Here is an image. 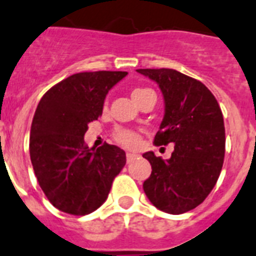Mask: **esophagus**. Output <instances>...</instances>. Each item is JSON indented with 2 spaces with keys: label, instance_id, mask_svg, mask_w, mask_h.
<instances>
[{
  "label": "esophagus",
  "instance_id": "1",
  "mask_svg": "<svg viewBox=\"0 0 256 256\" xmlns=\"http://www.w3.org/2000/svg\"><path fill=\"white\" fill-rule=\"evenodd\" d=\"M138 154H135V153H130V152H128L126 153V158H128V162H130L131 160H134L135 157H136Z\"/></svg>",
  "mask_w": 256,
  "mask_h": 256
}]
</instances>
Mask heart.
<instances>
[{
	"mask_svg": "<svg viewBox=\"0 0 256 256\" xmlns=\"http://www.w3.org/2000/svg\"><path fill=\"white\" fill-rule=\"evenodd\" d=\"M150 94H153V91L150 88H135L131 91V98H132V100L138 106H140L142 102ZM113 138H114V140L117 143L126 146V148H135V146H138L139 143H140V135L132 130H128V128H118V130H116Z\"/></svg>",
	"mask_w": 256,
	"mask_h": 256,
	"instance_id": "heart-1",
	"label": "heart"
}]
</instances>
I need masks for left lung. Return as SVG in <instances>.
<instances>
[{"instance_id":"left-lung-1","label":"left lung","mask_w":256,"mask_h":256,"mask_svg":"<svg viewBox=\"0 0 256 256\" xmlns=\"http://www.w3.org/2000/svg\"><path fill=\"white\" fill-rule=\"evenodd\" d=\"M136 70L157 82L165 100L154 144H175L166 161L144 153L152 174L143 190L161 211L183 214L205 201L220 175L226 153L223 113L212 92L190 76L168 68Z\"/></svg>"}]
</instances>
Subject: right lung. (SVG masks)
Wrapping results in <instances>:
<instances>
[{
	"label": "right lung",
	"mask_w": 256,
	"mask_h": 256,
	"mask_svg": "<svg viewBox=\"0 0 256 256\" xmlns=\"http://www.w3.org/2000/svg\"><path fill=\"white\" fill-rule=\"evenodd\" d=\"M128 72H82L70 76L41 98L32 121L33 170L48 201L70 215L100 208L113 179L126 164L125 152L104 144L88 148V125L102 116L108 91Z\"/></svg>",
	"instance_id": "1"
}]
</instances>
